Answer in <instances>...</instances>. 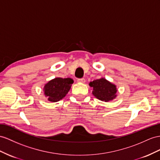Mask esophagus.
<instances>
[{"label":"esophagus","instance_id":"esophagus-1","mask_svg":"<svg viewBox=\"0 0 160 160\" xmlns=\"http://www.w3.org/2000/svg\"><path fill=\"white\" fill-rule=\"evenodd\" d=\"M78 82H81V83H84L85 82V79L84 78H79L77 80Z\"/></svg>","mask_w":160,"mask_h":160}]
</instances>
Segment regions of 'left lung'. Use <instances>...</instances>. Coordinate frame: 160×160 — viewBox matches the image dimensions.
<instances>
[{"label":"left lung","mask_w":160,"mask_h":160,"mask_svg":"<svg viewBox=\"0 0 160 160\" xmlns=\"http://www.w3.org/2000/svg\"><path fill=\"white\" fill-rule=\"evenodd\" d=\"M90 87L93 88L92 94L98 99L107 102L115 99L117 92L116 85L105 78H100L91 82Z\"/></svg>","instance_id":"8db88e82"}]
</instances>
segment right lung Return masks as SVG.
Masks as SVG:
<instances>
[{"label": "right lung", "instance_id": "right-lung-1", "mask_svg": "<svg viewBox=\"0 0 160 160\" xmlns=\"http://www.w3.org/2000/svg\"><path fill=\"white\" fill-rule=\"evenodd\" d=\"M73 82V80L69 78H56L45 84L44 88V95L47 97L48 101L52 102L59 101L67 95Z\"/></svg>", "mask_w": 160, "mask_h": 160}]
</instances>
